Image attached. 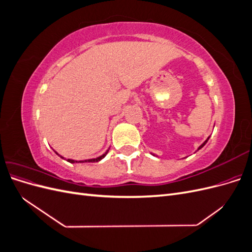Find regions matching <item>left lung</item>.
<instances>
[{"mask_svg": "<svg viewBox=\"0 0 252 252\" xmlns=\"http://www.w3.org/2000/svg\"><path fill=\"white\" fill-rule=\"evenodd\" d=\"M208 140H209V136H208V138H207V140H206V141H205V142H204V143H203V144L201 145V146H200L199 148H197V150H200V149H201L202 147H204V145H205L206 143H207V142H208ZM154 156H155V155H154Z\"/></svg>", "mask_w": 252, "mask_h": 252, "instance_id": "8db88e82", "label": "left lung"}]
</instances>
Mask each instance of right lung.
<instances>
[{
    "instance_id": "1",
    "label": "right lung",
    "mask_w": 252,
    "mask_h": 252,
    "mask_svg": "<svg viewBox=\"0 0 252 252\" xmlns=\"http://www.w3.org/2000/svg\"><path fill=\"white\" fill-rule=\"evenodd\" d=\"M108 151L109 150H107V151H106L105 152V154H103L102 156H100V157H97V158H89V159H84V161H74V159H71V158H68L67 159V162H69V163H94V162H98V161H101V159L102 158H104L105 157H106V155H107L108 154ZM56 154L57 155H59L58 154V152H56ZM60 156V155H59ZM61 157V156H60ZM61 158H64L63 157H61Z\"/></svg>"
}]
</instances>
